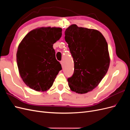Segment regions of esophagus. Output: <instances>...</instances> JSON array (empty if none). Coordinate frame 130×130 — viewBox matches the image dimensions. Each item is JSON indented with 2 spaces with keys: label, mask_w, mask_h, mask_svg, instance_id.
I'll list each match as a JSON object with an SVG mask.
<instances>
[{
  "label": "esophagus",
  "mask_w": 130,
  "mask_h": 130,
  "mask_svg": "<svg viewBox=\"0 0 130 130\" xmlns=\"http://www.w3.org/2000/svg\"><path fill=\"white\" fill-rule=\"evenodd\" d=\"M61 65H62V68H63V67H64V64H63V61H61Z\"/></svg>",
  "instance_id": "obj_1"
}]
</instances>
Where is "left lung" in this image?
<instances>
[{"label":"left lung","mask_w":130,"mask_h":130,"mask_svg":"<svg viewBox=\"0 0 130 130\" xmlns=\"http://www.w3.org/2000/svg\"><path fill=\"white\" fill-rule=\"evenodd\" d=\"M65 40L73 57L74 72L68 78L70 90L87 93L96 87L109 68L108 44L100 31L69 26L65 31Z\"/></svg>","instance_id":"obj_1"}]
</instances>
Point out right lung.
Segmentation results:
<instances>
[{
  "instance_id": "add662e5",
  "label": "right lung",
  "mask_w": 130,
  "mask_h": 130,
  "mask_svg": "<svg viewBox=\"0 0 130 130\" xmlns=\"http://www.w3.org/2000/svg\"><path fill=\"white\" fill-rule=\"evenodd\" d=\"M62 30L61 27H38L30 31L19 43L16 54L19 73L30 88L48 90L62 69L53 48L62 36Z\"/></svg>"
}]
</instances>
